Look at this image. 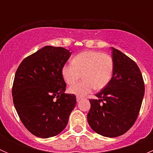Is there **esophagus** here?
Returning <instances> with one entry per match:
<instances>
[{
	"label": "esophagus",
	"instance_id": "esophagus-1",
	"mask_svg": "<svg viewBox=\"0 0 153 153\" xmlns=\"http://www.w3.org/2000/svg\"><path fill=\"white\" fill-rule=\"evenodd\" d=\"M81 99H82V97H79V96H77V97H76V100H77V101H81Z\"/></svg>",
	"mask_w": 153,
	"mask_h": 153
}]
</instances>
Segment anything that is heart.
Here are the masks:
<instances>
[{
  "mask_svg": "<svg viewBox=\"0 0 153 153\" xmlns=\"http://www.w3.org/2000/svg\"><path fill=\"white\" fill-rule=\"evenodd\" d=\"M114 63L107 54L95 51H86L74 57L72 64H66L61 69V75L66 84L74 85L82 75L84 81L71 86L69 92L79 97H84L94 89H104L111 81Z\"/></svg>",
  "mask_w": 153,
  "mask_h": 153,
  "instance_id": "1",
  "label": "heart"
}]
</instances>
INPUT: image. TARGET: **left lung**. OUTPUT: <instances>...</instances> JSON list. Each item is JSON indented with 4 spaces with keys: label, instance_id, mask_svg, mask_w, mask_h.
I'll use <instances>...</instances> for the list:
<instances>
[{
    "label": "left lung",
    "instance_id": "8db88e82",
    "mask_svg": "<svg viewBox=\"0 0 153 153\" xmlns=\"http://www.w3.org/2000/svg\"><path fill=\"white\" fill-rule=\"evenodd\" d=\"M113 74L106 87L89 100L87 121L99 135L109 138L127 132L138 118L144 95V83L135 61L115 48Z\"/></svg>",
    "mask_w": 153,
    "mask_h": 153
}]
</instances>
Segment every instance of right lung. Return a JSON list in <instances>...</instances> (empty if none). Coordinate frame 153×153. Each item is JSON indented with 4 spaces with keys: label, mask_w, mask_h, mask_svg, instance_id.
<instances>
[{
    "label": "right lung",
    "mask_w": 153,
    "mask_h": 153,
    "mask_svg": "<svg viewBox=\"0 0 153 153\" xmlns=\"http://www.w3.org/2000/svg\"><path fill=\"white\" fill-rule=\"evenodd\" d=\"M71 55L63 47L46 46L23 60L17 69L14 106L21 122L35 136H55L67 126L76 97L65 94L61 69Z\"/></svg>",
    "instance_id": "add662e5"
}]
</instances>
